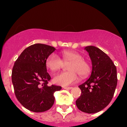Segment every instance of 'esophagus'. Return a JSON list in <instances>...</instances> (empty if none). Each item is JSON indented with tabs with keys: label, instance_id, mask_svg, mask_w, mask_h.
I'll use <instances>...</instances> for the list:
<instances>
[{
	"label": "esophagus",
	"instance_id": "34e87169",
	"mask_svg": "<svg viewBox=\"0 0 127 127\" xmlns=\"http://www.w3.org/2000/svg\"><path fill=\"white\" fill-rule=\"evenodd\" d=\"M63 88L65 90H71L72 89V87H67V86H64Z\"/></svg>",
	"mask_w": 127,
	"mask_h": 127
}]
</instances>
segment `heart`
<instances>
[{
	"mask_svg": "<svg viewBox=\"0 0 127 127\" xmlns=\"http://www.w3.org/2000/svg\"><path fill=\"white\" fill-rule=\"evenodd\" d=\"M63 61L70 62L67 66L68 71L62 72L55 75L53 81L58 85L68 86L76 83L79 79V74L85 77L91 70L89 63L83 59V57L79 53L72 51H65L62 53ZM63 61L55 53L48 56L46 60V65L51 71L59 70L63 65Z\"/></svg>",
	"mask_w": 127,
	"mask_h": 127,
	"instance_id": "obj_1",
	"label": "heart"
}]
</instances>
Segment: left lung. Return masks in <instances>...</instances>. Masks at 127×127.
<instances>
[{
  "instance_id": "obj_1",
  "label": "left lung",
  "mask_w": 127,
  "mask_h": 127,
  "mask_svg": "<svg viewBox=\"0 0 127 127\" xmlns=\"http://www.w3.org/2000/svg\"><path fill=\"white\" fill-rule=\"evenodd\" d=\"M92 64L88 80L79 85L81 95L76 100L77 108L92 114L100 111L110 103L117 85L116 67L111 59L99 48L93 46L85 48Z\"/></svg>"
}]
</instances>
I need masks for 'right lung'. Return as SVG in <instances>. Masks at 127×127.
Here are the masks:
<instances>
[{
  "mask_svg": "<svg viewBox=\"0 0 127 127\" xmlns=\"http://www.w3.org/2000/svg\"><path fill=\"white\" fill-rule=\"evenodd\" d=\"M56 49L43 44H34L25 49L16 60L12 70V83L18 100L35 113L50 109L55 102L54 93L61 86L48 85L51 79L46 60Z\"/></svg>",
  "mask_w": 127,
  "mask_h": 127,
  "instance_id": "obj_1",
  "label": "right lung"
}]
</instances>
